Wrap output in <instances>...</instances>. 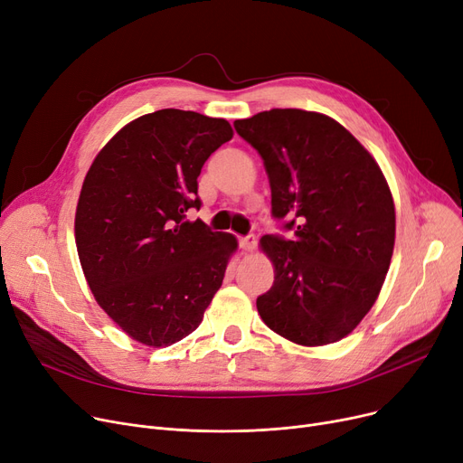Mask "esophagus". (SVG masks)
I'll return each instance as SVG.
<instances>
[{"mask_svg": "<svg viewBox=\"0 0 463 463\" xmlns=\"http://www.w3.org/2000/svg\"><path fill=\"white\" fill-rule=\"evenodd\" d=\"M238 244L240 248L244 251H253L257 248V238L253 234H248V236H240L238 238Z\"/></svg>", "mask_w": 463, "mask_h": 463, "instance_id": "34e87169", "label": "esophagus"}]
</instances>
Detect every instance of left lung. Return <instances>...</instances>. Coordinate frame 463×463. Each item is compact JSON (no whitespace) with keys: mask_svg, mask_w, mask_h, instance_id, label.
Listing matches in <instances>:
<instances>
[{"mask_svg":"<svg viewBox=\"0 0 463 463\" xmlns=\"http://www.w3.org/2000/svg\"><path fill=\"white\" fill-rule=\"evenodd\" d=\"M234 129L264 161L272 217L295 231L260 240L276 266L272 288L257 298L260 319L295 344H334L372 309L391 266V189L368 150L325 114L272 109Z\"/></svg>","mask_w":463,"mask_h":463,"instance_id":"1","label":"left lung"}]
</instances>
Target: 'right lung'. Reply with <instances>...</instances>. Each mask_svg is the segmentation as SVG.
<instances>
[{"instance_id":"right-lung-1","label":"right lung","mask_w":463,"mask_h":463,"mask_svg":"<svg viewBox=\"0 0 463 463\" xmlns=\"http://www.w3.org/2000/svg\"><path fill=\"white\" fill-rule=\"evenodd\" d=\"M231 138L223 118L156 110L118 131L84 178L75 238L86 281L144 345L189 335L223 283L236 238L185 212L201 208V168Z\"/></svg>"}]
</instances>
